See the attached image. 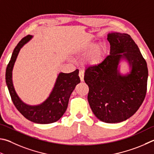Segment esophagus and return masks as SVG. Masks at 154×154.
Here are the masks:
<instances>
[{
	"label": "esophagus",
	"instance_id": "1",
	"mask_svg": "<svg viewBox=\"0 0 154 154\" xmlns=\"http://www.w3.org/2000/svg\"><path fill=\"white\" fill-rule=\"evenodd\" d=\"M79 76L80 77L81 82H83V81H84V72H83L82 70H80V71H79Z\"/></svg>",
	"mask_w": 154,
	"mask_h": 154
}]
</instances>
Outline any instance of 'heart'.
I'll return each instance as SVG.
<instances>
[{
	"mask_svg": "<svg viewBox=\"0 0 154 154\" xmlns=\"http://www.w3.org/2000/svg\"><path fill=\"white\" fill-rule=\"evenodd\" d=\"M104 53V46L102 45L97 46L90 54L87 55V57H85L86 62L91 65H97V64L101 62Z\"/></svg>",
	"mask_w": 154,
	"mask_h": 154,
	"instance_id": "heart-1",
	"label": "heart"
}]
</instances>
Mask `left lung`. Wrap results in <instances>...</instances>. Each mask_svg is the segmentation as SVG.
I'll use <instances>...</instances> for the list:
<instances>
[{
	"mask_svg": "<svg viewBox=\"0 0 154 154\" xmlns=\"http://www.w3.org/2000/svg\"><path fill=\"white\" fill-rule=\"evenodd\" d=\"M110 54L101 63L85 70L84 80L89 87L88 100L97 119L117 123L129 119L140 107L147 92L148 69L138 46L127 33L108 34ZM127 60L131 71L121 75L118 65Z\"/></svg>",
	"mask_w": 154,
	"mask_h": 154,
	"instance_id": "1",
	"label": "left lung"
}]
</instances>
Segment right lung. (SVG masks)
Masks as SVG:
<instances>
[{"label":"right lung","mask_w":154,"mask_h":154,"mask_svg":"<svg viewBox=\"0 0 154 154\" xmlns=\"http://www.w3.org/2000/svg\"><path fill=\"white\" fill-rule=\"evenodd\" d=\"M32 37L31 35L24 37L14 49L6 69V83L14 105L25 118L35 123L50 124L58 121L66 110L71 94L75 86L80 83L79 70L76 69L70 73L60 72L49 97L42 104L35 106L25 104L14 88L12 72L21 48Z\"/></svg>","instance_id":"right-lung-1"}]
</instances>
